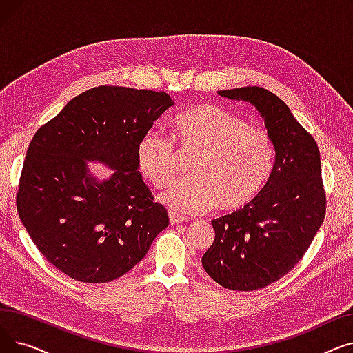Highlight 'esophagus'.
Returning <instances> with one entry per match:
<instances>
[{"label":"esophagus","instance_id":"34e87169","mask_svg":"<svg viewBox=\"0 0 353 353\" xmlns=\"http://www.w3.org/2000/svg\"><path fill=\"white\" fill-rule=\"evenodd\" d=\"M169 219H170V223H173V225H179V223H183V221L188 220L186 216H181L174 212H169Z\"/></svg>","mask_w":353,"mask_h":353}]
</instances>
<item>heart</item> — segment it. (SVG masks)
<instances>
[{
  "mask_svg": "<svg viewBox=\"0 0 353 353\" xmlns=\"http://www.w3.org/2000/svg\"><path fill=\"white\" fill-rule=\"evenodd\" d=\"M172 137L183 150L196 152L189 164L192 176L174 179L159 196L172 210L243 209L262 192L272 173L274 144L268 130L221 105L199 104L184 110L172 123ZM173 141L152 130L137 143L139 170L154 188H163L173 174Z\"/></svg>",
  "mask_w": 353,
  "mask_h": 353,
  "instance_id": "1",
  "label": "heart"
}]
</instances>
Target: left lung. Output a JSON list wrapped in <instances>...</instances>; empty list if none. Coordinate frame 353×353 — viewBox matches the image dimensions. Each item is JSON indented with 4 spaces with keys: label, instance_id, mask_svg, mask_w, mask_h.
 Returning a JSON list of instances; mask_svg holds the SVG:
<instances>
[{
    "label": "left lung",
    "instance_id": "obj_1",
    "mask_svg": "<svg viewBox=\"0 0 353 353\" xmlns=\"http://www.w3.org/2000/svg\"><path fill=\"white\" fill-rule=\"evenodd\" d=\"M256 107L274 144V164L262 192L243 209L212 220L214 242L201 265L232 290H256L279 281L309 249L323 223L326 194L316 141L290 108L262 87L220 90Z\"/></svg>",
    "mask_w": 353,
    "mask_h": 353
}]
</instances>
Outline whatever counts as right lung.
Instances as JSON below:
<instances>
[{
    "mask_svg": "<svg viewBox=\"0 0 353 353\" xmlns=\"http://www.w3.org/2000/svg\"><path fill=\"white\" fill-rule=\"evenodd\" d=\"M173 104L164 91L101 85L74 97L37 130L17 210L41 254L71 279H117L169 225L137 170L136 147ZM87 161L104 162L115 173L100 182Z\"/></svg>",
    "mask_w": 353,
    "mask_h": 353,
    "instance_id": "right-lung-1",
    "label": "right lung"
}]
</instances>
